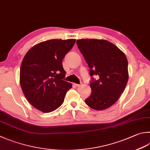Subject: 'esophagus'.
I'll return each mask as SVG.
<instances>
[{
  "instance_id": "1",
  "label": "esophagus",
  "mask_w": 150,
  "mask_h": 150,
  "mask_svg": "<svg viewBox=\"0 0 150 150\" xmlns=\"http://www.w3.org/2000/svg\"><path fill=\"white\" fill-rule=\"evenodd\" d=\"M74 85L75 86H76V87H80L81 85L80 84H77V83H74Z\"/></svg>"
}]
</instances>
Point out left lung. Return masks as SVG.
<instances>
[{
    "mask_svg": "<svg viewBox=\"0 0 150 150\" xmlns=\"http://www.w3.org/2000/svg\"><path fill=\"white\" fill-rule=\"evenodd\" d=\"M76 44L92 76L91 94L86 103L96 110L108 108L119 99L127 83L128 61L125 53L105 40L80 39ZM94 75L98 80L92 78Z\"/></svg>",
    "mask_w": 150,
    "mask_h": 150,
    "instance_id": "8db88e82",
    "label": "left lung"
}]
</instances>
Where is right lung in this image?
<instances>
[{"label":"right lung","mask_w":150,"mask_h":150,"mask_svg":"<svg viewBox=\"0 0 150 150\" xmlns=\"http://www.w3.org/2000/svg\"><path fill=\"white\" fill-rule=\"evenodd\" d=\"M75 39H53L34 46L25 54L20 68V85L30 104L44 113L63 103L72 85L63 80L62 61L72 48Z\"/></svg>","instance_id":"add662e5"}]
</instances>
